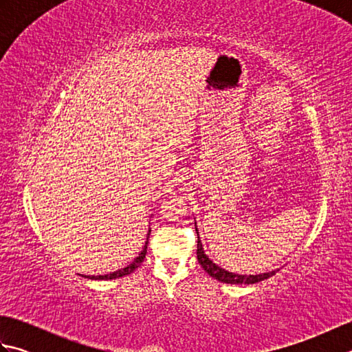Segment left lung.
<instances>
[{
  "mask_svg": "<svg viewBox=\"0 0 352 352\" xmlns=\"http://www.w3.org/2000/svg\"><path fill=\"white\" fill-rule=\"evenodd\" d=\"M195 230H197V222H195ZM197 234H198V230H197ZM197 257L199 265L203 266L204 271L213 276L221 283H228V284H254V283H258V281H263L269 276L275 275L276 271L272 272H265V274H258V275H239V274H233V272H228L226 269H222L221 266L214 265L213 261L208 258L207 254L204 252L203 248V243L199 241V234H198V250H197Z\"/></svg>",
  "mask_w": 352,
  "mask_h": 352,
  "instance_id": "obj_1",
  "label": "left lung"
}]
</instances>
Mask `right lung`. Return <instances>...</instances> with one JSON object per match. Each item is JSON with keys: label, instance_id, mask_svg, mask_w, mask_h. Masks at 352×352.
I'll use <instances>...</instances> for the list:
<instances>
[{"label": "right lung", "instance_id": "right-lung-1", "mask_svg": "<svg viewBox=\"0 0 352 352\" xmlns=\"http://www.w3.org/2000/svg\"><path fill=\"white\" fill-rule=\"evenodd\" d=\"M149 234H151V228L148 230L146 242H145L144 250L140 251L139 256H138L136 258H134L129 266H125V267H122V269H118L116 272H111V274H107V275H96V276H95V275H92V276H86V275H83V276H86V278H91V280H113V278H121V276H125V275L131 274V272L134 271V269L139 267V265L142 263V261H144V258H145V256H146V246H148V239H149Z\"/></svg>", "mask_w": 352, "mask_h": 352}]
</instances>
